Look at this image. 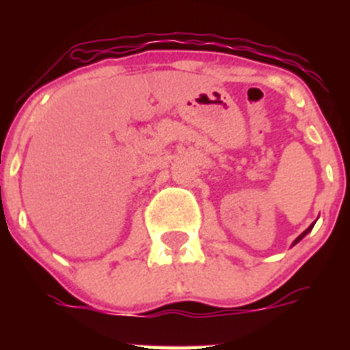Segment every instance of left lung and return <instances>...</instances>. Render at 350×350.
Returning a JSON list of instances; mask_svg holds the SVG:
<instances>
[{
    "label": "left lung",
    "instance_id": "8db88e82",
    "mask_svg": "<svg viewBox=\"0 0 350 350\" xmlns=\"http://www.w3.org/2000/svg\"><path fill=\"white\" fill-rule=\"evenodd\" d=\"M312 228H314V224H312V226H310V228H308V230H305V231H303V233H301V234H299V237H298V238H296V240H295V243H298V242H299V240H301V238H303V237H305V234H307V233H308V231H310V230H312ZM295 243H293V245H295Z\"/></svg>",
    "mask_w": 350,
    "mask_h": 350
}]
</instances>
